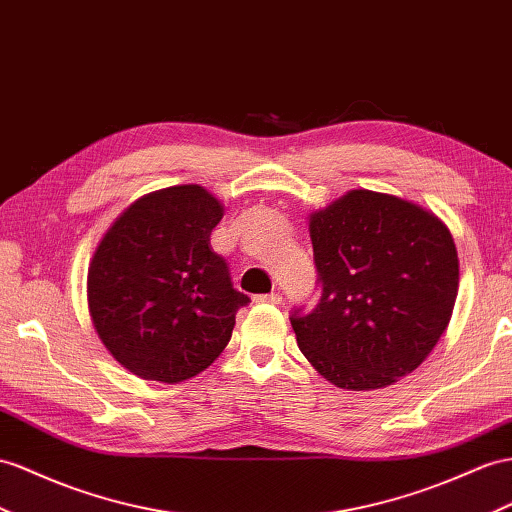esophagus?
I'll return each instance as SVG.
<instances>
[{
  "mask_svg": "<svg viewBox=\"0 0 512 512\" xmlns=\"http://www.w3.org/2000/svg\"><path fill=\"white\" fill-rule=\"evenodd\" d=\"M281 294L279 292H270V294H259L255 296V303H268V305H281Z\"/></svg>",
  "mask_w": 512,
  "mask_h": 512,
  "instance_id": "esophagus-1",
  "label": "esophagus"
}]
</instances>
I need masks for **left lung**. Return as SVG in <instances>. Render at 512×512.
Listing matches in <instances>:
<instances>
[{
	"label": "left lung",
	"instance_id": "8db88e82",
	"mask_svg": "<svg viewBox=\"0 0 512 512\" xmlns=\"http://www.w3.org/2000/svg\"><path fill=\"white\" fill-rule=\"evenodd\" d=\"M320 298L290 313L326 381L381 389L413 372L452 318L458 257L448 227L398 196L352 190L309 222Z\"/></svg>",
	"mask_w": 512,
	"mask_h": 512
}]
</instances>
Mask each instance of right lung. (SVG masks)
Returning a JSON list of instances; mask_svg holds the SVG:
<instances>
[{"label":"right lung","instance_id":"1","mask_svg":"<svg viewBox=\"0 0 512 512\" xmlns=\"http://www.w3.org/2000/svg\"><path fill=\"white\" fill-rule=\"evenodd\" d=\"M222 205L201 186L136 201L101 240L88 270V309L101 342L147 381L203 372L251 303L209 246Z\"/></svg>","mask_w":512,"mask_h":512}]
</instances>
